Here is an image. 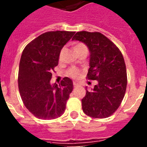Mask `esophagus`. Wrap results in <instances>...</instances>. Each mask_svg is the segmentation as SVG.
Masks as SVG:
<instances>
[{"label": "esophagus", "instance_id": "34e87169", "mask_svg": "<svg viewBox=\"0 0 147 147\" xmlns=\"http://www.w3.org/2000/svg\"><path fill=\"white\" fill-rule=\"evenodd\" d=\"M78 85H79V82H74V86L76 87Z\"/></svg>", "mask_w": 147, "mask_h": 147}]
</instances>
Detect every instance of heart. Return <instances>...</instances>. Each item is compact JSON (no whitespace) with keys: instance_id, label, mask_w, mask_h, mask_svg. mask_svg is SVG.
Wrapping results in <instances>:
<instances>
[{"instance_id":"obj_1","label":"heart","mask_w":147,"mask_h":147,"mask_svg":"<svg viewBox=\"0 0 147 147\" xmlns=\"http://www.w3.org/2000/svg\"><path fill=\"white\" fill-rule=\"evenodd\" d=\"M74 50L76 52V51H86L87 52H88V48H87L86 45L84 43H82V42H78V43H76V45H74ZM62 51H61L60 56L61 54H62ZM67 75L72 78H76L79 76V71L75 69V68H71V69L67 71Z\"/></svg>"}]
</instances>
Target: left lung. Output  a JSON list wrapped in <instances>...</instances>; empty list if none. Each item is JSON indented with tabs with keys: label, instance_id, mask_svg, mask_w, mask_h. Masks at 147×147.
Wrapping results in <instances>:
<instances>
[{
	"label": "left lung",
	"instance_id": "left-lung-1",
	"mask_svg": "<svg viewBox=\"0 0 147 147\" xmlns=\"http://www.w3.org/2000/svg\"><path fill=\"white\" fill-rule=\"evenodd\" d=\"M73 40H79L90 51V68L87 78L98 81L91 91L86 88L82 99L83 112L96 119L113 115L124 98L127 84L124 57L119 48L99 32H76Z\"/></svg>",
	"mask_w": 147,
	"mask_h": 147
}]
</instances>
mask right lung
Listing matches in <instances>:
<instances>
[{
	"label": "right lung",
	"mask_w": 147,
	"mask_h": 147,
	"mask_svg": "<svg viewBox=\"0 0 147 147\" xmlns=\"http://www.w3.org/2000/svg\"><path fill=\"white\" fill-rule=\"evenodd\" d=\"M75 32L55 31L42 34L23 51L18 72V88L23 104L40 119H54L64 113L74 85L68 77L59 85L51 84L58 65L61 49Z\"/></svg>",
	"instance_id": "obj_1"
}]
</instances>
